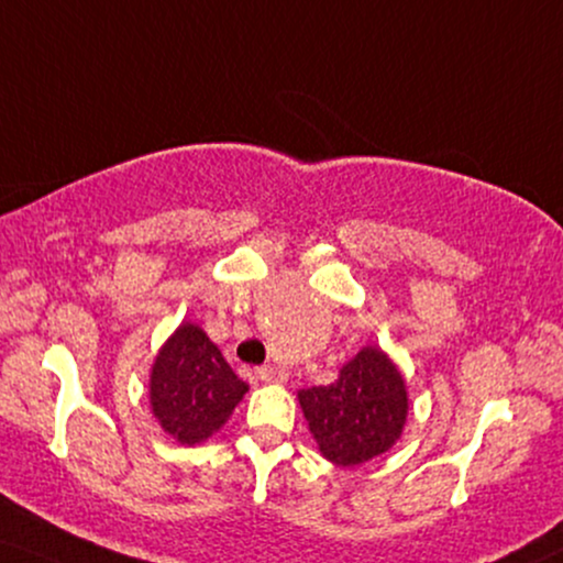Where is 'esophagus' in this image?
Segmentation results:
<instances>
[{
    "label": "esophagus",
    "mask_w": 563,
    "mask_h": 563,
    "mask_svg": "<svg viewBox=\"0 0 563 563\" xmlns=\"http://www.w3.org/2000/svg\"><path fill=\"white\" fill-rule=\"evenodd\" d=\"M257 376H260L262 382H286L288 379V374L280 372V368H277V366H260L257 368Z\"/></svg>",
    "instance_id": "esophagus-1"
}]
</instances>
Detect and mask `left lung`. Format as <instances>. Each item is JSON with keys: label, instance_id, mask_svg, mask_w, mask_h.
<instances>
[{"label": "left lung", "instance_id": "1", "mask_svg": "<svg viewBox=\"0 0 563 563\" xmlns=\"http://www.w3.org/2000/svg\"><path fill=\"white\" fill-rule=\"evenodd\" d=\"M298 402L319 450L343 467L387 452L408 416L402 374L379 347H364L347 361L338 382L301 389Z\"/></svg>", "mask_w": 563, "mask_h": 563}]
</instances>
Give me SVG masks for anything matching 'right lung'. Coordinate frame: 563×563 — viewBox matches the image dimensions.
Listing matches in <instances>:
<instances>
[{
	"instance_id": "right-lung-1",
	"label": "right lung",
	"mask_w": 563,
	"mask_h": 563,
	"mask_svg": "<svg viewBox=\"0 0 563 563\" xmlns=\"http://www.w3.org/2000/svg\"><path fill=\"white\" fill-rule=\"evenodd\" d=\"M246 389L218 345L187 322L170 334L155 358L151 405L179 444H199L229 421Z\"/></svg>"
}]
</instances>
